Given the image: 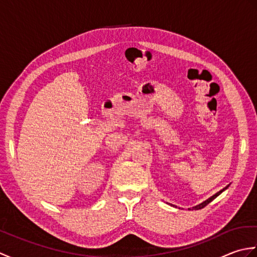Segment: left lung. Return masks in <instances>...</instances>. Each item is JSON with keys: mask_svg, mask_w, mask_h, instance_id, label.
<instances>
[{"mask_svg": "<svg viewBox=\"0 0 257 257\" xmlns=\"http://www.w3.org/2000/svg\"><path fill=\"white\" fill-rule=\"evenodd\" d=\"M227 187H228V185H227ZM227 187H225L224 189H222L221 191H219V192H217V193H215L214 195H212V196H211V198H209V199H207V200H205L204 202H202V203H200L199 205H195V206H193V207H192V210H200V209H203V207H204V206H206L207 204H209V203H210V202H212L213 200H214V199L216 198V196H217V195H220V194H221V193L223 192V191H224L225 189H227ZM189 210H191V209H189Z\"/></svg>", "mask_w": 257, "mask_h": 257, "instance_id": "8db88e82", "label": "left lung"}]
</instances>
